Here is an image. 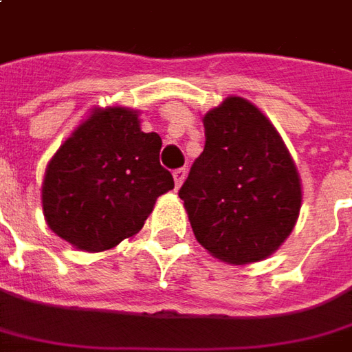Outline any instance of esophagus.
<instances>
[{
    "label": "esophagus",
    "mask_w": 352,
    "mask_h": 352,
    "mask_svg": "<svg viewBox=\"0 0 352 352\" xmlns=\"http://www.w3.org/2000/svg\"><path fill=\"white\" fill-rule=\"evenodd\" d=\"M172 176H174V184H176V188H180L184 180H186V168H176V170L172 172Z\"/></svg>",
    "instance_id": "1"
}]
</instances>
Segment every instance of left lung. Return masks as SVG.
<instances>
[{"instance_id":"left-lung-1","label":"left lung","mask_w":352,"mask_h":352,"mask_svg":"<svg viewBox=\"0 0 352 352\" xmlns=\"http://www.w3.org/2000/svg\"><path fill=\"white\" fill-rule=\"evenodd\" d=\"M205 149L178 191L193 234L230 264L263 261L292 234L301 178L282 135L243 98H226L203 116Z\"/></svg>"}]
</instances>
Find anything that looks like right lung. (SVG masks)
<instances>
[{
	"label": "right lung",
	"instance_id": "1",
	"mask_svg": "<svg viewBox=\"0 0 352 352\" xmlns=\"http://www.w3.org/2000/svg\"><path fill=\"white\" fill-rule=\"evenodd\" d=\"M161 135L138 111L94 109L51 157L42 184L47 226L80 251L99 253L135 236L157 197L174 188L159 162Z\"/></svg>",
	"mask_w": 352,
	"mask_h": 352
}]
</instances>
